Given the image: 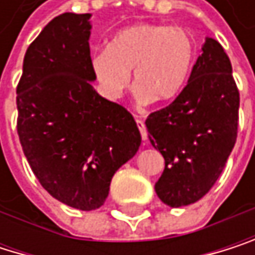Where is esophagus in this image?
Wrapping results in <instances>:
<instances>
[{
    "instance_id": "34e87169",
    "label": "esophagus",
    "mask_w": 255,
    "mask_h": 255,
    "mask_svg": "<svg viewBox=\"0 0 255 255\" xmlns=\"http://www.w3.org/2000/svg\"><path fill=\"white\" fill-rule=\"evenodd\" d=\"M136 125H138V129H139V132H141V138L145 141V139H147V129H145L144 122H142L141 119H136Z\"/></svg>"
}]
</instances>
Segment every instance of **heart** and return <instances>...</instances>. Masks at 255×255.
<instances>
[{
	"instance_id": "1",
	"label": "heart",
	"mask_w": 255,
	"mask_h": 255,
	"mask_svg": "<svg viewBox=\"0 0 255 255\" xmlns=\"http://www.w3.org/2000/svg\"><path fill=\"white\" fill-rule=\"evenodd\" d=\"M197 42L188 29L167 23H135L120 29L105 51L93 58V70L110 98H120L133 76L141 101L174 99L189 79Z\"/></svg>"
}]
</instances>
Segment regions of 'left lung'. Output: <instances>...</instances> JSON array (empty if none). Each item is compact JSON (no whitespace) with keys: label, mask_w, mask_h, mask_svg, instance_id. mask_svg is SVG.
Wrapping results in <instances>:
<instances>
[{"label":"left lung","mask_w":255,"mask_h":255,"mask_svg":"<svg viewBox=\"0 0 255 255\" xmlns=\"http://www.w3.org/2000/svg\"><path fill=\"white\" fill-rule=\"evenodd\" d=\"M201 51L179 96L145 120L151 145L165 159L154 191L170 207L192 204L210 191L238 136L239 90L230 58L210 37Z\"/></svg>","instance_id":"8db88e82"}]
</instances>
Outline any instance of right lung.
Here are the masks:
<instances>
[{"label": "right lung", "instance_id": "obj_1", "mask_svg": "<svg viewBox=\"0 0 255 255\" xmlns=\"http://www.w3.org/2000/svg\"><path fill=\"white\" fill-rule=\"evenodd\" d=\"M90 13L54 17L23 57L17 135L40 185L58 201L99 209L111 179L139 148L132 114L93 88Z\"/></svg>", "mask_w": 255, "mask_h": 255}]
</instances>
